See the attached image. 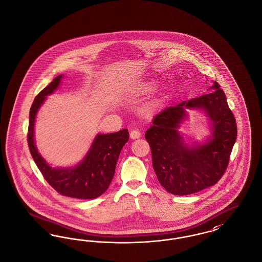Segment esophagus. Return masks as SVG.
Instances as JSON below:
<instances>
[{
  "instance_id": "esophagus-1",
  "label": "esophagus",
  "mask_w": 262,
  "mask_h": 262,
  "mask_svg": "<svg viewBox=\"0 0 262 262\" xmlns=\"http://www.w3.org/2000/svg\"><path fill=\"white\" fill-rule=\"evenodd\" d=\"M129 136H130V138L137 139V138H139V137H141V134H140L138 130H137V129H135V130H132V132H130Z\"/></svg>"
}]
</instances>
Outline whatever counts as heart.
Segmentation results:
<instances>
[{
	"mask_svg": "<svg viewBox=\"0 0 262 262\" xmlns=\"http://www.w3.org/2000/svg\"><path fill=\"white\" fill-rule=\"evenodd\" d=\"M159 86V83L156 79H147L143 80L141 82H138L135 88L132 90V94L134 96H143L148 95L150 93H153ZM163 100H156L152 102L147 108V113L153 112L155 109H157L159 106L162 105Z\"/></svg>",
	"mask_w": 262,
	"mask_h": 262,
	"instance_id": "heart-1",
	"label": "heart"
}]
</instances>
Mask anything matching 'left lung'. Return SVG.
I'll return each instance as SVG.
<instances>
[{"mask_svg":"<svg viewBox=\"0 0 262 262\" xmlns=\"http://www.w3.org/2000/svg\"><path fill=\"white\" fill-rule=\"evenodd\" d=\"M211 88L208 94L165 108L145 133L157 179L176 195L191 194L217 184L229 165L237 123L219 83L215 81ZM186 107L203 108L212 121V138L203 146L187 148L176 130Z\"/></svg>","mask_w":262,"mask_h":262,"instance_id":"8db88e82","label":"left lung"}]
</instances>
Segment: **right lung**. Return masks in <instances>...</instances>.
<instances>
[{
  "mask_svg": "<svg viewBox=\"0 0 262 262\" xmlns=\"http://www.w3.org/2000/svg\"><path fill=\"white\" fill-rule=\"evenodd\" d=\"M62 75L53 79L49 85L39 92L29 112L27 142L38 169L47 183L60 194L91 200L103 194L112 182L120 152L128 140L126 128L108 135H98L88 155L78 166L68 169H54L40 156L34 144V122L39 107L47 95L54 92L61 82Z\"/></svg>",
  "mask_w": 262,
  "mask_h": 262,
  "instance_id": "1",
  "label": "right lung"
}]
</instances>
